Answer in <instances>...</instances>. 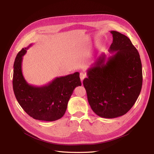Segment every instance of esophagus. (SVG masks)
<instances>
[{"label":"esophagus","instance_id":"obj_1","mask_svg":"<svg viewBox=\"0 0 154 154\" xmlns=\"http://www.w3.org/2000/svg\"><path fill=\"white\" fill-rule=\"evenodd\" d=\"M85 76H86V74L84 73V72H80V79H81V80L82 81L83 79H84L85 78Z\"/></svg>","mask_w":154,"mask_h":154}]
</instances>
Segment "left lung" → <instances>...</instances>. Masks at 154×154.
<instances>
[{"label":"left lung","mask_w":154,"mask_h":154,"mask_svg":"<svg viewBox=\"0 0 154 154\" xmlns=\"http://www.w3.org/2000/svg\"><path fill=\"white\" fill-rule=\"evenodd\" d=\"M108 57L103 53L87 71L83 86L92 110L104 118L119 117L132 108L140 94L142 65L137 49L127 36L110 31Z\"/></svg>","instance_id":"obj_1"}]
</instances>
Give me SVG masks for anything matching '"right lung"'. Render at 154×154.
Listing matches in <instances>:
<instances>
[{
    "instance_id": "add662e5",
    "label": "right lung",
    "mask_w": 154,
    "mask_h": 154,
    "mask_svg": "<svg viewBox=\"0 0 154 154\" xmlns=\"http://www.w3.org/2000/svg\"><path fill=\"white\" fill-rule=\"evenodd\" d=\"M29 47L23 48L17 55L13 66V88L16 99L26 112L33 119L53 122L63 117L73 91L81 86L80 73L56 78L42 87L29 85L23 76V56Z\"/></svg>"
}]
</instances>
